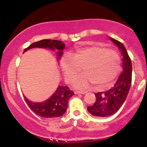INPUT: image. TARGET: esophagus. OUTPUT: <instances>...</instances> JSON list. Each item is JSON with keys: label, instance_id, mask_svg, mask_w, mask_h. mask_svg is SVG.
Listing matches in <instances>:
<instances>
[{"label": "esophagus", "instance_id": "esophagus-1", "mask_svg": "<svg viewBox=\"0 0 147 147\" xmlns=\"http://www.w3.org/2000/svg\"><path fill=\"white\" fill-rule=\"evenodd\" d=\"M86 92L85 91H75V94H85Z\"/></svg>", "mask_w": 147, "mask_h": 147}]
</instances>
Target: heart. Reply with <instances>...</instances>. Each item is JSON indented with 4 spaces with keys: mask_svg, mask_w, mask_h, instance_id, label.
Listing matches in <instances>:
<instances>
[{
    "mask_svg": "<svg viewBox=\"0 0 147 147\" xmlns=\"http://www.w3.org/2000/svg\"><path fill=\"white\" fill-rule=\"evenodd\" d=\"M117 53L98 45L79 47L72 56L65 55L60 63L67 82L73 81L82 69L84 75L75 82L77 88H87L92 84L95 89H102L112 84L120 70Z\"/></svg>",
    "mask_w": 147,
    "mask_h": 147,
    "instance_id": "obj_1",
    "label": "heart"
}]
</instances>
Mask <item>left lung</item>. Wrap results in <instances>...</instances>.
Masks as SVG:
<instances>
[{
    "label": "left lung",
    "instance_id": "1",
    "mask_svg": "<svg viewBox=\"0 0 147 147\" xmlns=\"http://www.w3.org/2000/svg\"><path fill=\"white\" fill-rule=\"evenodd\" d=\"M114 43L119 47L123 57V71L120 74L114 87L106 92L95 94L96 101L94 105L87 107V111L92 115L105 117L113 115L117 112L127 97L131 84V61L124 45L114 38Z\"/></svg>",
    "mask_w": 147,
    "mask_h": 147
}]
</instances>
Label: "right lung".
Segmentation results:
<instances>
[{"label":"right lung","mask_w":147,"mask_h":147,"mask_svg":"<svg viewBox=\"0 0 147 147\" xmlns=\"http://www.w3.org/2000/svg\"><path fill=\"white\" fill-rule=\"evenodd\" d=\"M33 47H48L51 50H58V57L63 55L62 50L65 48V44L62 41L56 40L45 39L38 42H33L29 47L26 48L23 52ZM72 91L67 86H59L55 92L46 101L40 103L32 102L24 96L26 103L31 110L38 116L44 118H55L62 116L66 112L67 108L68 100L74 95Z\"/></svg>","instance_id":"1"}]
</instances>
